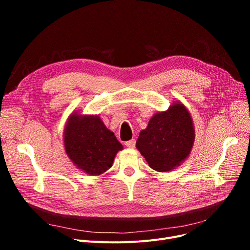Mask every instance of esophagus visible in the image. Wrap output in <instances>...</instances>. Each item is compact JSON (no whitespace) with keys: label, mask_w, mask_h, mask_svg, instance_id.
<instances>
[{"label":"esophagus","mask_w":250,"mask_h":250,"mask_svg":"<svg viewBox=\"0 0 250 250\" xmlns=\"http://www.w3.org/2000/svg\"><path fill=\"white\" fill-rule=\"evenodd\" d=\"M125 146L127 148H135V146H136V140L132 139V140L125 142Z\"/></svg>","instance_id":"1"}]
</instances>
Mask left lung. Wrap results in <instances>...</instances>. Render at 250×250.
<instances>
[{
  "instance_id": "1",
  "label": "left lung",
  "mask_w": 250,
  "mask_h": 250,
  "mask_svg": "<svg viewBox=\"0 0 250 250\" xmlns=\"http://www.w3.org/2000/svg\"><path fill=\"white\" fill-rule=\"evenodd\" d=\"M195 139L193 121L187 106L175 100L165 111L155 113L142 129L136 147L158 172L178 167L190 155Z\"/></svg>"
}]
</instances>
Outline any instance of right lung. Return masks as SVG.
Masks as SVG:
<instances>
[{
  "label": "right lung",
  "instance_id": "1",
  "mask_svg": "<svg viewBox=\"0 0 250 250\" xmlns=\"http://www.w3.org/2000/svg\"><path fill=\"white\" fill-rule=\"evenodd\" d=\"M63 148L76 166L88 175H101L112 166L118 151L124 149L98 114L74 110L63 128Z\"/></svg>",
  "mask_w": 250,
  "mask_h": 250
}]
</instances>
